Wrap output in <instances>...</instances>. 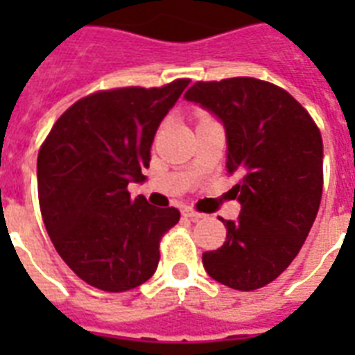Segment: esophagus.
I'll return each instance as SVG.
<instances>
[{
	"mask_svg": "<svg viewBox=\"0 0 355 355\" xmlns=\"http://www.w3.org/2000/svg\"><path fill=\"white\" fill-rule=\"evenodd\" d=\"M184 216L188 217V219H191V221H199V219H202V217H205V214H200V211L188 208V210H184Z\"/></svg>",
	"mask_w": 355,
	"mask_h": 355,
	"instance_id": "34e87169",
	"label": "esophagus"
}]
</instances>
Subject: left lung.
<instances>
[{"mask_svg": "<svg viewBox=\"0 0 355 355\" xmlns=\"http://www.w3.org/2000/svg\"><path fill=\"white\" fill-rule=\"evenodd\" d=\"M184 97L221 118L227 171L241 202L225 221L221 248L202 254L206 272L237 291L276 280L297 258L322 197V138L308 110L280 86L254 77L197 80Z\"/></svg>", "mask_w": 355, "mask_h": 355, "instance_id": "8db88e82", "label": "left lung"}]
</instances>
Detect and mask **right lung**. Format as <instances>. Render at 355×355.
<instances>
[{
	"label": "right lung",
	"mask_w": 355,
	"mask_h": 355,
	"mask_svg": "<svg viewBox=\"0 0 355 355\" xmlns=\"http://www.w3.org/2000/svg\"><path fill=\"white\" fill-rule=\"evenodd\" d=\"M189 79L158 88L125 86L73 103L38 150V202L46 230L69 269L88 286L123 293L155 275L177 208L130 199L144 180L158 125Z\"/></svg>",
	"instance_id": "add662e5"
}]
</instances>
